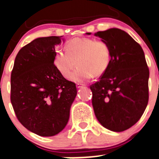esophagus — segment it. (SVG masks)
Wrapping results in <instances>:
<instances>
[{"mask_svg":"<svg viewBox=\"0 0 159 159\" xmlns=\"http://www.w3.org/2000/svg\"><path fill=\"white\" fill-rule=\"evenodd\" d=\"M84 87V84H76V87L77 88H81V87Z\"/></svg>","mask_w":159,"mask_h":159,"instance_id":"1","label":"esophagus"}]
</instances>
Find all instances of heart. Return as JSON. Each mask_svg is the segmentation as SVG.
<instances>
[{
	"label": "heart",
	"instance_id": "b5f03b06",
	"mask_svg": "<svg viewBox=\"0 0 159 159\" xmlns=\"http://www.w3.org/2000/svg\"><path fill=\"white\" fill-rule=\"evenodd\" d=\"M66 51L57 49L53 65L64 77H67L75 65L78 68L69 75L70 80L83 83L106 72L111 60L110 46L104 41L91 38H75L65 46Z\"/></svg>",
	"mask_w": 159,
	"mask_h": 159
}]
</instances>
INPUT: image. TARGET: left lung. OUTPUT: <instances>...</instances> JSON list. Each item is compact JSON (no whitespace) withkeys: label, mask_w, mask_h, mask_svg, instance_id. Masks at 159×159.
<instances>
[{"label":"left lung","mask_w":159,"mask_h":159,"mask_svg":"<svg viewBox=\"0 0 159 159\" xmlns=\"http://www.w3.org/2000/svg\"><path fill=\"white\" fill-rule=\"evenodd\" d=\"M94 35L109 45L111 53L107 70L90 87L94 114L106 129L123 132L140 119L148 106L149 69L143 50L120 29L98 31Z\"/></svg>","instance_id":"8db88e82"}]
</instances>
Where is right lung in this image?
<instances>
[{"mask_svg":"<svg viewBox=\"0 0 159 159\" xmlns=\"http://www.w3.org/2000/svg\"><path fill=\"white\" fill-rule=\"evenodd\" d=\"M62 36L38 38L16 57L11 75V102L17 118L40 136L61 132L69 119L77 94L75 84L53 65L55 47Z\"/></svg>","mask_w":159,"mask_h":159,"instance_id":"add662e5","label":"right lung"}]
</instances>
